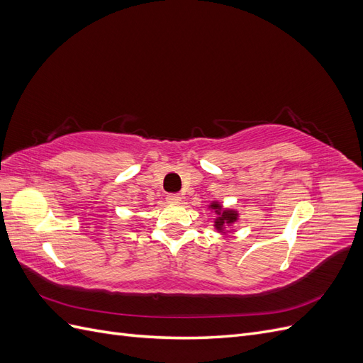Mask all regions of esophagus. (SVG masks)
<instances>
[{
	"mask_svg": "<svg viewBox=\"0 0 363 363\" xmlns=\"http://www.w3.org/2000/svg\"><path fill=\"white\" fill-rule=\"evenodd\" d=\"M167 201L171 204H179L182 201V196L179 194H168L167 195Z\"/></svg>",
	"mask_w": 363,
	"mask_h": 363,
	"instance_id": "esophagus-1",
	"label": "esophagus"
}]
</instances>
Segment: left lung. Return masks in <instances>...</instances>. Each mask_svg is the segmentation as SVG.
I'll use <instances>...</instances> for the list:
<instances>
[{
  "instance_id": "left-lung-1",
  "label": "left lung",
  "mask_w": 363,
  "mask_h": 363,
  "mask_svg": "<svg viewBox=\"0 0 363 363\" xmlns=\"http://www.w3.org/2000/svg\"><path fill=\"white\" fill-rule=\"evenodd\" d=\"M208 208H212V211L218 215L215 218V228L218 230L219 233H224V228L225 225H232L238 221V212L233 211V208H224L221 204H219L218 201H213L211 203V206H208Z\"/></svg>"
}]
</instances>
